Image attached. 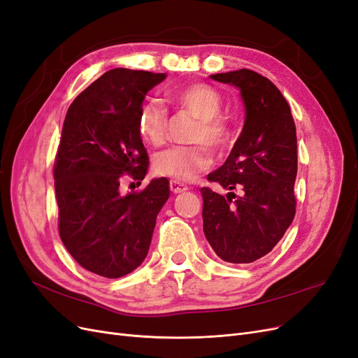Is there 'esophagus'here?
Listing matches in <instances>:
<instances>
[{"mask_svg": "<svg viewBox=\"0 0 358 358\" xmlns=\"http://www.w3.org/2000/svg\"><path fill=\"white\" fill-rule=\"evenodd\" d=\"M170 189L173 194H180V192H185L188 191V187L185 183L178 182V180H170Z\"/></svg>", "mask_w": 358, "mask_h": 358, "instance_id": "1", "label": "esophagus"}]
</instances>
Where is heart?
<instances>
[{
  "instance_id": "1",
  "label": "heart",
  "mask_w": 358,
  "mask_h": 358,
  "mask_svg": "<svg viewBox=\"0 0 358 358\" xmlns=\"http://www.w3.org/2000/svg\"><path fill=\"white\" fill-rule=\"evenodd\" d=\"M170 96L180 109L199 119V125L192 134V142H201L215 149L225 148L230 143L231 131L229 124L220 115L222 99L218 91L209 85L194 83L173 91ZM137 127L143 142L159 146L166 142L167 137V112L158 101H146L138 112ZM210 162V154L204 146H175L162 150L155 157L154 169L161 176L178 182H189L209 169Z\"/></svg>"
}]
</instances>
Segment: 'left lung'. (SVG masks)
<instances>
[{
  "mask_svg": "<svg viewBox=\"0 0 358 358\" xmlns=\"http://www.w3.org/2000/svg\"><path fill=\"white\" fill-rule=\"evenodd\" d=\"M241 91L245 122L224 164L208 179L225 196L201 188L203 231L227 263H252L282 239L296 215L297 136L284 95L252 70L212 74ZM242 189L241 196L231 191Z\"/></svg>",
  "mask_w": 358,
  "mask_h": 358,
  "instance_id": "1",
  "label": "left lung"
}]
</instances>
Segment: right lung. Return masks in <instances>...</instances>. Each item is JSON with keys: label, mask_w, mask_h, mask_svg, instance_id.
<instances>
[{"label": "right lung", "mask_w": 358, "mask_h": 358, "mask_svg": "<svg viewBox=\"0 0 358 358\" xmlns=\"http://www.w3.org/2000/svg\"><path fill=\"white\" fill-rule=\"evenodd\" d=\"M166 73L115 69L78 95L62 127L53 178L59 236L83 268L121 278L145 262L157 215L170 197L157 178L122 194V175L143 180L149 158L137 119L146 94Z\"/></svg>", "instance_id": "add662e5"}]
</instances>
